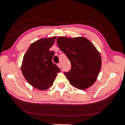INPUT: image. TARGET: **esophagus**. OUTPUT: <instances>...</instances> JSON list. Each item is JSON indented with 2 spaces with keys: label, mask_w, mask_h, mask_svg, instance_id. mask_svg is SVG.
<instances>
[{
  "label": "esophagus",
  "mask_w": 125,
  "mask_h": 125,
  "mask_svg": "<svg viewBox=\"0 0 125 125\" xmlns=\"http://www.w3.org/2000/svg\"><path fill=\"white\" fill-rule=\"evenodd\" d=\"M57 66H58V67L60 69H61V68H62V65H61V63H58V64H57Z\"/></svg>",
  "instance_id": "esophagus-1"
}]
</instances>
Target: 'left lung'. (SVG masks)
Listing matches in <instances>:
<instances>
[{"label": "left lung", "mask_w": 125, "mask_h": 125, "mask_svg": "<svg viewBox=\"0 0 125 125\" xmlns=\"http://www.w3.org/2000/svg\"><path fill=\"white\" fill-rule=\"evenodd\" d=\"M57 43L71 63V69L63 72L70 84L79 90L89 88L95 82L101 68V55L95 47L83 37L60 36Z\"/></svg>", "instance_id": "1"}]
</instances>
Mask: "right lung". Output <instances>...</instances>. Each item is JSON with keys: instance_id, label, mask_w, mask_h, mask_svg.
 <instances>
[{"instance_id": "right-lung-1", "label": "right lung", "mask_w": 125, "mask_h": 125, "mask_svg": "<svg viewBox=\"0 0 125 125\" xmlns=\"http://www.w3.org/2000/svg\"><path fill=\"white\" fill-rule=\"evenodd\" d=\"M56 38L54 36L35 41L30 45L23 56L22 74L30 84L40 90L51 88L60 71L52 62L54 52L50 51Z\"/></svg>"}]
</instances>
